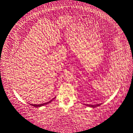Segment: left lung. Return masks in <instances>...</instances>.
Returning a JSON list of instances; mask_svg holds the SVG:
<instances>
[{"mask_svg":"<svg viewBox=\"0 0 133 133\" xmlns=\"http://www.w3.org/2000/svg\"><path fill=\"white\" fill-rule=\"evenodd\" d=\"M101 104H95V105H90V104H87L85 105H87L88 107H91V108H95V107H99L100 106Z\"/></svg>","mask_w":133,"mask_h":133,"instance_id":"8db88e82","label":"left lung"}]
</instances>
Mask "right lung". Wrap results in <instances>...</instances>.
Listing matches in <instances>:
<instances>
[{
	"label": "right lung",
	"mask_w": 133,
	"mask_h": 133,
	"mask_svg": "<svg viewBox=\"0 0 133 133\" xmlns=\"http://www.w3.org/2000/svg\"><path fill=\"white\" fill-rule=\"evenodd\" d=\"M54 99H52V100H50V101L46 102V103H43V104H31L30 105H32V106L34 107H37V108H38V107H40L43 106V105H47V104H49L50 102H52V101H53Z\"/></svg>",
	"instance_id": "right-lung-1"
}]
</instances>
